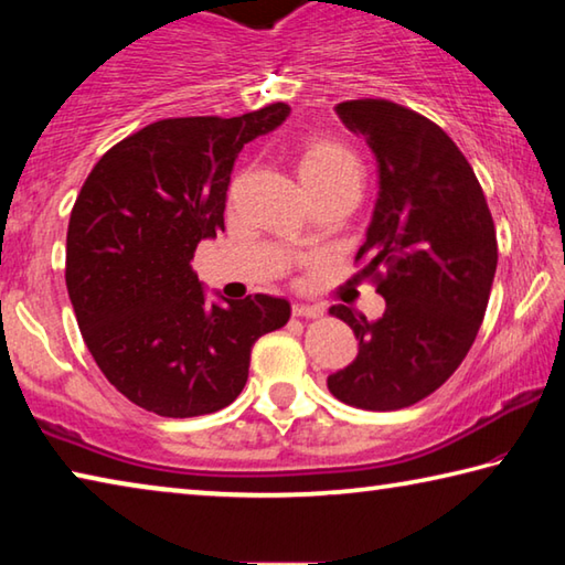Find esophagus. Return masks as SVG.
<instances>
[{"label": "esophagus", "instance_id": "1", "mask_svg": "<svg viewBox=\"0 0 565 565\" xmlns=\"http://www.w3.org/2000/svg\"><path fill=\"white\" fill-rule=\"evenodd\" d=\"M296 319H319L323 317V306L319 303H294Z\"/></svg>", "mask_w": 565, "mask_h": 565}]
</instances>
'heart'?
<instances>
[{
	"label": "heart",
	"mask_w": 565,
	"mask_h": 565,
	"mask_svg": "<svg viewBox=\"0 0 565 565\" xmlns=\"http://www.w3.org/2000/svg\"><path fill=\"white\" fill-rule=\"evenodd\" d=\"M299 174L313 194H321L343 181H361L356 151L329 137H309L299 151Z\"/></svg>",
	"instance_id": "obj_1"
}]
</instances>
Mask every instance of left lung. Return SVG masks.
I'll use <instances>...</instances> for the list:
<instances>
[{"label": "left lung", "instance_id": "obj_1", "mask_svg": "<svg viewBox=\"0 0 565 565\" xmlns=\"http://www.w3.org/2000/svg\"><path fill=\"white\" fill-rule=\"evenodd\" d=\"M337 114L379 161V199L356 276L376 286L386 311L366 321L349 306H331V317L356 333L359 356L327 384L349 406L396 411L446 384L473 347L499 242L471 164L438 124L388 99L341 102Z\"/></svg>", "mask_w": 565, "mask_h": 565}]
</instances>
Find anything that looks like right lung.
Returning a JSON list of instances; mask_svg holds the SVG:
<instances>
[{"mask_svg": "<svg viewBox=\"0 0 565 565\" xmlns=\"http://www.w3.org/2000/svg\"><path fill=\"white\" fill-rule=\"evenodd\" d=\"M289 111L276 102L232 119H159L84 181L66 232V289L102 374L139 408L189 418L228 406L256 339L289 321V301L266 294L206 303L191 269L196 244L224 232L238 151Z\"/></svg>", "mask_w": 565, "mask_h": 565, "instance_id": "add662e5", "label": "right lung"}]
</instances>
